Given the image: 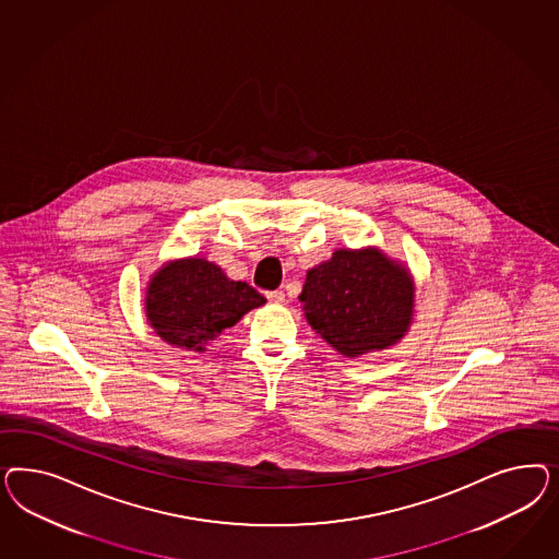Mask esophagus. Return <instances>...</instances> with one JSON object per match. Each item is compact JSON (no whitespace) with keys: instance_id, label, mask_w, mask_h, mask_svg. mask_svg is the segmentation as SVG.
<instances>
[{"instance_id":"esophagus-1","label":"esophagus","mask_w":559,"mask_h":559,"mask_svg":"<svg viewBox=\"0 0 559 559\" xmlns=\"http://www.w3.org/2000/svg\"><path fill=\"white\" fill-rule=\"evenodd\" d=\"M266 299H269L272 305L285 304V293H283V290H271V293H266Z\"/></svg>"}]
</instances>
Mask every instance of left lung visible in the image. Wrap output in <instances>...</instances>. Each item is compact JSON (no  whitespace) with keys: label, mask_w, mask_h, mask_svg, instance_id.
I'll use <instances>...</instances> for the list:
<instances>
[{"label":"left lung","mask_w":559,"mask_h":559,"mask_svg":"<svg viewBox=\"0 0 559 559\" xmlns=\"http://www.w3.org/2000/svg\"><path fill=\"white\" fill-rule=\"evenodd\" d=\"M305 320L346 358L388 350L409 332L416 285L404 262L377 246L338 248L307 271Z\"/></svg>","instance_id":"8db88e82"}]
</instances>
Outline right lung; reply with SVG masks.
Wrapping results in <instances>:
<instances>
[{
    "label": "right lung",
    "mask_w": 559,
    "mask_h": 559,
    "mask_svg": "<svg viewBox=\"0 0 559 559\" xmlns=\"http://www.w3.org/2000/svg\"><path fill=\"white\" fill-rule=\"evenodd\" d=\"M266 299L248 283L231 281L215 262L188 255L164 262L145 290V318L176 348L203 355L206 346Z\"/></svg>",
    "instance_id": "right-lung-1"
}]
</instances>
